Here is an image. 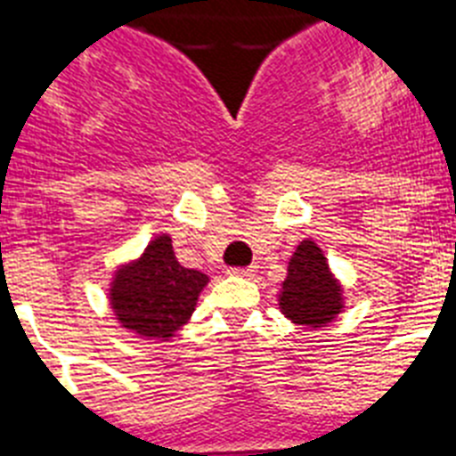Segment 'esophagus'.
Returning <instances> with one entry per match:
<instances>
[{"instance_id":"34e87169","label":"esophagus","mask_w":456,"mask_h":456,"mask_svg":"<svg viewBox=\"0 0 456 456\" xmlns=\"http://www.w3.org/2000/svg\"><path fill=\"white\" fill-rule=\"evenodd\" d=\"M229 275H240V278H250L255 273V266H234V269L227 271Z\"/></svg>"}]
</instances>
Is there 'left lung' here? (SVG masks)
Wrapping results in <instances>:
<instances>
[{"instance_id":"1","label":"left lung","mask_w":456,"mask_h":456,"mask_svg":"<svg viewBox=\"0 0 456 456\" xmlns=\"http://www.w3.org/2000/svg\"><path fill=\"white\" fill-rule=\"evenodd\" d=\"M340 308V287L329 273L322 250L313 240H304L289 259L287 278L282 282L281 311L294 324L322 327L338 315Z\"/></svg>"}]
</instances>
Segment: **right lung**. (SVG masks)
<instances>
[{
    "mask_svg": "<svg viewBox=\"0 0 456 456\" xmlns=\"http://www.w3.org/2000/svg\"><path fill=\"white\" fill-rule=\"evenodd\" d=\"M206 282L201 271L178 264L169 236H157L139 262L118 271L110 305L122 327L134 334L169 338L190 320Z\"/></svg>",
    "mask_w": 456,
    "mask_h": 456,
    "instance_id": "1",
    "label": "right lung"
}]
</instances>
